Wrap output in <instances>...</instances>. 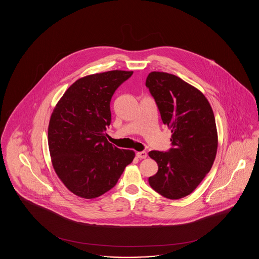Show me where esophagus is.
Masks as SVG:
<instances>
[{
	"mask_svg": "<svg viewBox=\"0 0 259 259\" xmlns=\"http://www.w3.org/2000/svg\"><path fill=\"white\" fill-rule=\"evenodd\" d=\"M136 155H137V157H138V158L145 159V158H147L148 153H147L146 151H139V152H137V153H136Z\"/></svg>",
	"mask_w": 259,
	"mask_h": 259,
	"instance_id": "34e87169",
	"label": "esophagus"
}]
</instances>
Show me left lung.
<instances>
[{"label": "left lung", "mask_w": 259, "mask_h": 259, "mask_svg": "<svg viewBox=\"0 0 259 259\" xmlns=\"http://www.w3.org/2000/svg\"><path fill=\"white\" fill-rule=\"evenodd\" d=\"M146 87L163 123L171 129L172 146L167 152H148L158 164V171L148 178V183L162 196L181 199L193 192L215 159L218 131L213 111L200 90L177 75L151 72Z\"/></svg>", "instance_id": "obj_1"}]
</instances>
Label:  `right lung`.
Returning <instances> with one entry per match:
<instances>
[{
	"label": "right lung",
	"mask_w": 259,
	"mask_h": 259,
	"mask_svg": "<svg viewBox=\"0 0 259 259\" xmlns=\"http://www.w3.org/2000/svg\"><path fill=\"white\" fill-rule=\"evenodd\" d=\"M133 72L109 71L81 77L57 103L49 125L53 168L65 186L85 199L99 197L116 185L135 152L107 140L114 91Z\"/></svg>",
	"instance_id": "right-lung-1"
}]
</instances>
